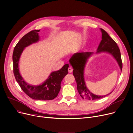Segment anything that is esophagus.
<instances>
[{
	"label": "esophagus",
	"instance_id": "1",
	"mask_svg": "<svg viewBox=\"0 0 133 133\" xmlns=\"http://www.w3.org/2000/svg\"><path fill=\"white\" fill-rule=\"evenodd\" d=\"M72 70H73V69H72V68H71V67H69V68H68V72H69V73H71L72 72Z\"/></svg>",
	"mask_w": 133,
	"mask_h": 133
}]
</instances>
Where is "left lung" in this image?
Returning a JSON list of instances; mask_svg holds the SVG:
<instances>
[{"label":"left lung","mask_w":133,"mask_h":133,"mask_svg":"<svg viewBox=\"0 0 133 133\" xmlns=\"http://www.w3.org/2000/svg\"><path fill=\"white\" fill-rule=\"evenodd\" d=\"M102 32V40L97 49L96 54L107 53L111 54L116 60L121 71L122 63L121 58L120 49L115 41L108 33L102 29H100ZM94 54L93 52H82L74 54L70 59L69 62L73 67V75L77 83V90L80 96L83 98L89 100H95L102 98L110 94L112 91L107 95H97L94 94L87 87L84 79V70L88 58Z\"/></svg>","instance_id":"1"}]
</instances>
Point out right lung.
<instances>
[{"mask_svg": "<svg viewBox=\"0 0 133 133\" xmlns=\"http://www.w3.org/2000/svg\"><path fill=\"white\" fill-rule=\"evenodd\" d=\"M39 31L40 30H35L29 32L20 39L15 46L13 53V72L17 83L30 97L37 100H52L58 95L61 81L68 73V64H65L59 70L53 71L44 82L39 85H32L26 83L19 71L20 56L25 47L39 42Z\"/></svg>", "mask_w": 133, "mask_h": 133, "instance_id": "obj_1", "label": "right lung"}]
</instances>
